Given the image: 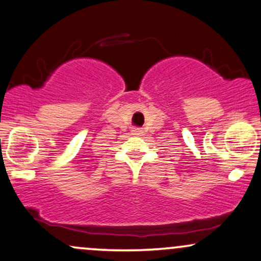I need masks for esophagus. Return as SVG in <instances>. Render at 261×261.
Listing matches in <instances>:
<instances>
[{
    "label": "esophagus",
    "instance_id": "34e87169",
    "mask_svg": "<svg viewBox=\"0 0 261 261\" xmlns=\"http://www.w3.org/2000/svg\"><path fill=\"white\" fill-rule=\"evenodd\" d=\"M133 134H134V135H141V134H142V131H141L140 128H134Z\"/></svg>",
    "mask_w": 261,
    "mask_h": 261
}]
</instances>
